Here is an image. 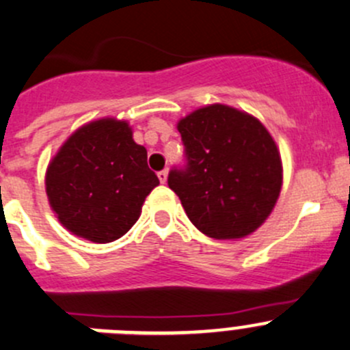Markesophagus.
Instances as JSON below:
<instances>
[{
  "mask_svg": "<svg viewBox=\"0 0 350 350\" xmlns=\"http://www.w3.org/2000/svg\"><path fill=\"white\" fill-rule=\"evenodd\" d=\"M157 176H159V181H161L162 185H164V183L167 181V169H162V171H159Z\"/></svg>",
  "mask_w": 350,
  "mask_h": 350,
  "instance_id": "esophagus-1",
  "label": "esophagus"
}]
</instances>
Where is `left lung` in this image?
Listing matches in <instances>:
<instances>
[{
	"label": "left lung",
	"instance_id": "left-lung-1",
	"mask_svg": "<svg viewBox=\"0 0 350 350\" xmlns=\"http://www.w3.org/2000/svg\"><path fill=\"white\" fill-rule=\"evenodd\" d=\"M181 167L167 185L193 226L215 239H239L265 222L282 188V162L267 128L246 113L202 107L178 123Z\"/></svg>",
	"mask_w": 350,
	"mask_h": 350
}]
</instances>
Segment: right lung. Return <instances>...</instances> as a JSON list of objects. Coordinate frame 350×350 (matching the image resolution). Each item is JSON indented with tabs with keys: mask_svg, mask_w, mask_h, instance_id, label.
I'll list each match as a JSON object with an SVG mask.
<instances>
[{
	"mask_svg": "<svg viewBox=\"0 0 350 350\" xmlns=\"http://www.w3.org/2000/svg\"><path fill=\"white\" fill-rule=\"evenodd\" d=\"M159 185L147 150L126 121L99 120L75 131L46 172V191L59 222L94 243L120 239L138 220Z\"/></svg>",
	"mask_w": 350,
	"mask_h": 350,
	"instance_id": "1",
	"label": "right lung"
}]
</instances>
